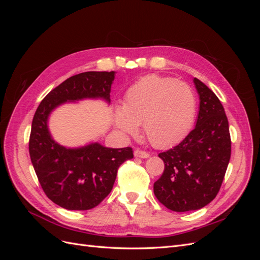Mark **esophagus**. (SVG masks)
I'll use <instances>...</instances> for the list:
<instances>
[{
    "instance_id": "esophagus-1",
    "label": "esophagus",
    "mask_w": 260,
    "mask_h": 260,
    "mask_svg": "<svg viewBox=\"0 0 260 260\" xmlns=\"http://www.w3.org/2000/svg\"><path fill=\"white\" fill-rule=\"evenodd\" d=\"M135 156L138 157V158H148L149 157V154L145 151H142V149H139L137 148L135 151Z\"/></svg>"
}]
</instances>
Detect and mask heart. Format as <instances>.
Listing matches in <instances>:
<instances>
[{
  "mask_svg": "<svg viewBox=\"0 0 260 260\" xmlns=\"http://www.w3.org/2000/svg\"><path fill=\"white\" fill-rule=\"evenodd\" d=\"M196 96L193 89L175 78L147 75L125 91L122 106H116L113 120L129 136L143 124L151 144L166 148L184 139L195 120Z\"/></svg>",
  "mask_w": 260,
  "mask_h": 260,
  "instance_id": "b5f03b06",
  "label": "heart"
}]
</instances>
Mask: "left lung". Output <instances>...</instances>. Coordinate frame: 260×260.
<instances>
[{"label":"left lung","mask_w":260,"mask_h":260,"mask_svg":"<svg viewBox=\"0 0 260 260\" xmlns=\"http://www.w3.org/2000/svg\"><path fill=\"white\" fill-rule=\"evenodd\" d=\"M193 82L200 96L196 125L182 142L158 155L165 169L154 183L157 200L177 212L201 209L216 198L231 156L221 102L198 78Z\"/></svg>","instance_id":"8db88e82"}]
</instances>
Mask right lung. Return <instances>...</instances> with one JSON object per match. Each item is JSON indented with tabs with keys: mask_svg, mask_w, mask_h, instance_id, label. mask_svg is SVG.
<instances>
[{
	"mask_svg": "<svg viewBox=\"0 0 260 260\" xmlns=\"http://www.w3.org/2000/svg\"><path fill=\"white\" fill-rule=\"evenodd\" d=\"M115 72H86L68 78L46 95L37 108L29 140V154L46 196L68 210H88L111 193L117 170L133 158L131 147L112 148L91 142L62 146L49 129L50 115L60 105L82 100L111 103Z\"/></svg>",
	"mask_w": 260,
	"mask_h": 260,
	"instance_id": "right-lung-1",
	"label": "right lung"
}]
</instances>
